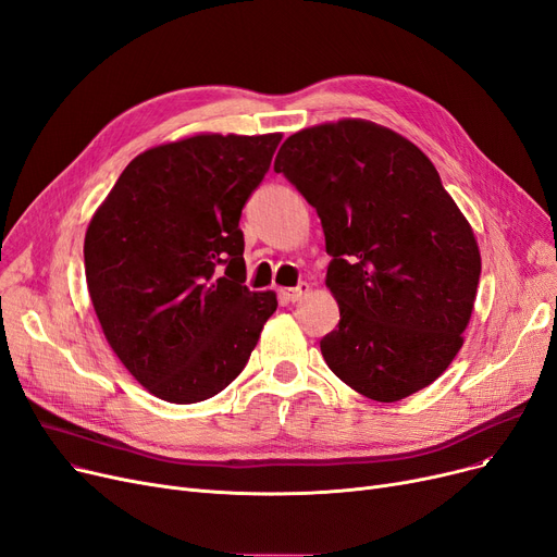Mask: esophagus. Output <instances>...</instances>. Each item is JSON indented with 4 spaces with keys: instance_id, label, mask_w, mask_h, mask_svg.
<instances>
[{
    "instance_id": "1",
    "label": "esophagus",
    "mask_w": 557,
    "mask_h": 557,
    "mask_svg": "<svg viewBox=\"0 0 557 557\" xmlns=\"http://www.w3.org/2000/svg\"><path fill=\"white\" fill-rule=\"evenodd\" d=\"M307 292H309V284H307V282H300L296 288H282L280 294H282L288 302H298Z\"/></svg>"
}]
</instances>
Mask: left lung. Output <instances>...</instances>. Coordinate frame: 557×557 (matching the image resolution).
Wrapping results in <instances>:
<instances>
[{"instance_id": "1", "label": "left lung", "mask_w": 557, "mask_h": 557, "mask_svg": "<svg viewBox=\"0 0 557 557\" xmlns=\"http://www.w3.org/2000/svg\"><path fill=\"white\" fill-rule=\"evenodd\" d=\"M275 173L317 209L338 325L332 373L394 403L437 380L462 348L480 282L471 225L414 143L367 120L288 136Z\"/></svg>"}]
</instances>
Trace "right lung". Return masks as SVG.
I'll list each match as a JSON object with an SVG mask.
<instances>
[{"label": "right lung", "instance_id": "obj_1", "mask_svg": "<svg viewBox=\"0 0 557 557\" xmlns=\"http://www.w3.org/2000/svg\"><path fill=\"white\" fill-rule=\"evenodd\" d=\"M280 134H200L138 154L92 215L88 294L117 359L161 400L188 405L246 369L273 292L246 286L240 211Z\"/></svg>", "mask_w": 557, "mask_h": 557}]
</instances>
